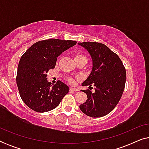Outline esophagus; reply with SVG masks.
Wrapping results in <instances>:
<instances>
[{
    "instance_id": "1",
    "label": "esophagus",
    "mask_w": 149,
    "mask_h": 149,
    "mask_svg": "<svg viewBox=\"0 0 149 149\" xmlns=\"http://www.w3.org/2000/svg\"><path fill=\"white\" fill-rule=\"evenodd\" d=\"M70 91H78L79 90L76 88H73V87H70Z\"/></svg>"
}]
</instances>
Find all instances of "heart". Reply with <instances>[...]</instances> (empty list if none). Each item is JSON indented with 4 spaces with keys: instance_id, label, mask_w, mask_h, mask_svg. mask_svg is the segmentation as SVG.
Here are the masks:
<instances>
[{
    "instance_id": "obj_1",
    "label": "heart",
    "mask_w": 149,
    "mask_h": 149,
    "mask_svg": "<svg viewBox=\"0 0 149 149\" xmlns=\"http://www.w3.org/2000/svg\"><path fill=\"white\" fill-rule=\"evenodd\" d=\"M74 60L76 61V62H79V61H85L87 62V58L83 54H77L74 56ZM69 82L70 83H74V79H69Z\"/></svg>"
}]
</instances>
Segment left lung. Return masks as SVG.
I'll use <instances>...</instances> for the list:
<instances>
[{
  "label": "left lung",
  "mask_w": 149,
  "mask_h": 149,
  "mask_svg": "<svg viewBox=\"0 0 149 149\" xmlns=\"http://www.w3.org/2000/svg\"><path fill=\"white\" fill-rule=\"evenodd\" d=\"M88 51L92 59L91 74L83 86H95V91H82L87 94L85 102L79 106L81 111L91 117H101L115 109L125 89L126 70L121 59L107 46L96 42H79Z\"/></svg>",
  "instance_id": "1"
}]
</instances>
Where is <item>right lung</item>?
Masks as SVG:
<instances>
[{
    "label": "right lung",
    "mask_w": 149,
    "mask_h": 149,
    "mask_svg": "<svg viewBox=\"0 0 149 149\" xmlns=\"http://www.w3.org/2000/svg\"><path fill=\"white\" fill-rule=\"evenodd\" d=\"M76 44L74 40L50 38L35 42L22 55L16 81L20 97L30 109L38 113L52 111L68 93L65 83L58 81L52 87L47 77L56 66L57 57Z\"/></svg>",
    "instance_id": "1"
}]
</instances>
